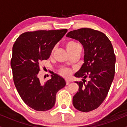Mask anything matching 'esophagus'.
I'll use <instances>...</instances> for the list:
<instances>
[{
  "label": "esophagus",
  "mask_w": 127,
  "mask_h": 127,
  "mask_svg": "<svg viewBox=\"0 0 127 127\" xmlns=\"http://www.w3.org/2000/svg\"><path fill=\"white\" fill-rule=\"evenodd\" d=\"M65 82H66V85H68L70 84V81L68 79H65Z\"/></svg>",
  "instance_id": "obj_1"
}]
</instances>
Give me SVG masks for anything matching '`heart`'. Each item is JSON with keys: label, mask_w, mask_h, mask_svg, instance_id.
Masks as SVG:
<instances>
[{"label": "heart", "mask_w": 127, "mask_h": 127, "mask_svg": "<svg viewBox=\"0 0 127 127\" xmlns=\"http://www.w3.org/2000/svg\"><path fill=\"white\" fill-rule=\"evenodd\" d=\"M65 48H66L67 51L69 54H70L71 52H73L74 51H75L76 49L78 48H81V46L78 44L77 42L75 41H68L65 44ZM54 51V49H52V54H53ZM60 73L61 75L64 76H69L72 73V71L70 69L67 68H62L60 70Z\"/></svg>", "instance_id": "b5f03b06"}]
</instances>
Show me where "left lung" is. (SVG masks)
<instances>
[{"mask_svg":"<svg viewBox=\"0 0 127 127\" xmlns=\"http://www.w3.org/2000/svg\"><path fill=\"white\" fill-rule=\"evenodd\" d=\"M66 36L78 40L84 48V63L75 76L82 78L84 82L88 75L90 80L86 84L75 82L79 90L73 96V104L79 111L88 112L103 103L113 82L116 62L113 46L104 33L91 29L73 30Z\"/></svg>","mask_w":127,"mask_h":127,"instance_id":"8db88e82","label":"left lung"}]
</instances>
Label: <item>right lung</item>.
Listing matches in <instances>:
<instances>
[{
	"label": "right lung",
	"mask_w": 127,
	"mask_h": 127,
	"mask_svg": "<svg viewBox=\"0 0 127 127\" xmlns=\"http://www.w3.org/2000/svg\"><path fill=\"white\" fill-rule=\"evenodd\" d=\"M67 32L62 29L26 32L13 45L11 66L14 84L23 101L37 111L52 109L57 93L66 84L64 79L56 73L42 82L38 73L40 63L49 59L55 45Z\"/></svg>",
	"instance_id": "add662e5"
}]
</instances>
